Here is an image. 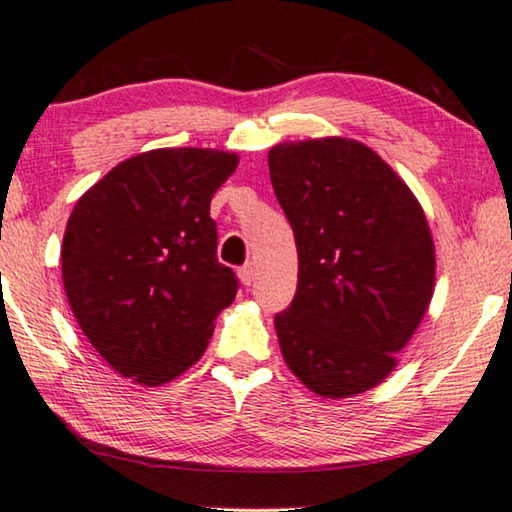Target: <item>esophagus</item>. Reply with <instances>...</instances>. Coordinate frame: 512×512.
Listing matches in <instances>:
<instances>
[{
    "instance_id": "1",
    "label": "esophagus",
    "mask_w": 512,
    "mask_h": 512,
    "mask_svg": "<svg viewBox=\"0 0 512 512\" xmlns=\"http://www.w3.org/2000/svg\"><path fill=\"white\" fill-rule=\"evenodd\" d=\"M238 277H240V281L244 286H251L254 284V277H256V268H254V263H244L242 268L238 270Z\"/></svg>"
}]
</instances>
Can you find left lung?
<instances>
[{
	"instance_id": "obj_1",
	"label": "left lung",
	"mask_w": 512,
	"mask_h": 512,
	"mask_svg": "<svg viewBox=\"0 0 512 512\" xmlns=\"http://www.w3.org/2000/svg\"><path fill=\"white\" fill-rule=\"evenodd\" d=\"M268 166L298 247V291L274 316L281 353L316 395H358L395 369L432 300L425 212L358 140L274 145Z\"/></svg>"
}]
</instances>
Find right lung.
<instances>
[{"mask_svg": "<svg viewBox=\"0 0 512 512\" xmlns=\"http://www.w3.org/2000/svg\"><path fill=\"white\" fill-rule=\"evenodd\" d=\"M238 154L198 147L131 157L85 191L62 242L73 316L115 372L161 385L205 353L238 277L217 258L210 201Z\"/></svg>", "mask_w": 512, "mask_h": 512, "instance_id": "add662e5", "label": "right lung"}]
</instances>
